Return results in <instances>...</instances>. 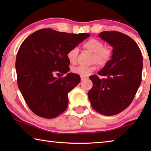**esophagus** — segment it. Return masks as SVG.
I'll return each mask as SVG.
<instances>
[{
    "instance_id": "1",
    "label": "esophagus",
    "mask_w": 151,
    "mask_h": 151,
    "mask_svg": "<svg viewBox=\"0 0 151 151\" xmlns=\"http://www.w3.org/2000/svg\"><path fill=\"white\" fill-rule=\"evenodd\" d=\"M86 77H85V76H81V81H84V80H85V79H86Z\"/></svg>"
}]
</instances>
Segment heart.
Returning <instances> with one entry per match:
<instances>
[{
  "label": "heart",
  "instance_id": "heart-1",
  "mask_svg": "<svg viewBox=\"0 0 151 151\" xmlns=\"http://www.w3.org/2000/svg\"><path fill=\"white\" fill-rule=\"evenodd\" d=\"M84 47L94 53V60L101 65H106L112 59L113 52L110 47H104L103 42L96 39H91L88 40ZM78 53V48L74 47L68 50L67 58L70 63H75ZM96 69V66H85L78 65L73 68V72L81 76H87Z\"/></svg>",
  "mask_w": 151,
  "mask_h": 151
}]
</instances>
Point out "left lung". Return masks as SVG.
<instances>
[{"label": "left lung", "instance_id": "8db88e82", "mask_svg": "<svg viewBox=\"0 0 151 151\" xmlns=\"http://www.w3.org/2000/svg\"><path fill=\"white\" fill-rule=\"evenodd\" d=\"M112 47L111 61L98 75H92L93 87L88 96L92 107L106 116L127 109L134 98L142 81V55L131 37L117 31H103L99 35Z\"/></svg>", "mask_w": 151, "mask_h": 151}]
</instances>
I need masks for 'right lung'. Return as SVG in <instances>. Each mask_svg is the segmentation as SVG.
<instances>
[{
	"instance_id": "1",
	"label": "right lung",
	"mask_w": 151,
	"mask_h": 151,
	"mask_svg": "<svg viewBox=\"0 0 151 151\" xmlns=\"http://www.w3.org/2000/svg\"><path fill=\"white\" fill-rule=\"evenodd\" d=\"M89 36L42 29L30 35L20 45L15 64L17 84L35 114L52 119L67 108L68 93L81 81L79 75L68 73L67 52ZM55 73L67 75L57 78Z\"/></svg>"
}]
</instances>
